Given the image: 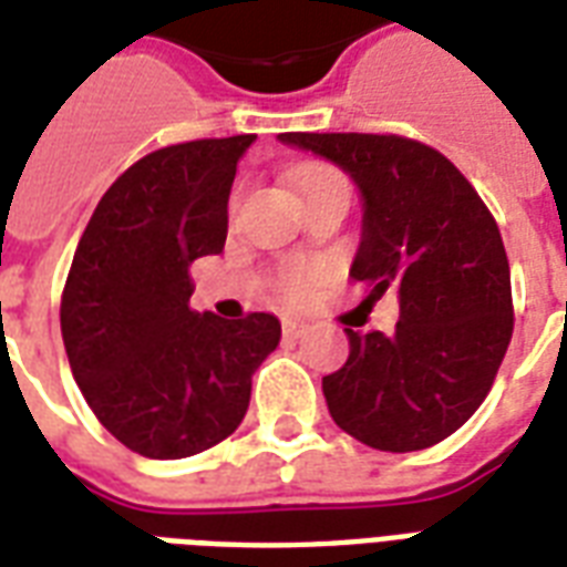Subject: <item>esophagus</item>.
<instances>
[{"label":"esophagus","instance_id":"esophagus-1","mask_svg":"<svg viewBox=\"0 0 567 567\" xmlns=\"http://www.w3.org/2000/svg\"><path fill=\"white\" fill-rule=\"evenodd\" d=\"M282 330H285V337L297 339V337H303L306 330H309V324H306V321H297V318H285Z\"/></svg>","mask_w":567,"mask_h":567}]
</instances>
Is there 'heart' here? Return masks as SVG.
<instances>
[{
	"instance_id": "b5f03b06",
	"label": "heart",
	"mask_w": 567,
	"mask_h": 567,
	"mask_svg": "<svg viewBox=\"0 0 567 567\" xmlns=\"http://www.w3.org/2000/svg\"><path fill=\"white\" fill-rule=\"evenodd\" d=\"M297 188H300L303 200L321 198V195H348L351 192L342 171H337L333 165H324V162L306 165L297 174ZM318 279H321V272H318L316 264H288L276 276V291H279L285 303H303L306 297L316 291Z\"/></svg>"
}]
</instances>
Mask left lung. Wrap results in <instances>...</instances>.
I'll return each instance as SVG.
<instances>
[{"mask_svg":"<svg viewBox=\"0 0 567 567\" xmlns=\"http://www.w3.org/2000/svg\"><path fill=\"white\" fill-rule=\"evenodd\" d=\"M324 155L363 195L351 279L369 300L400 295L384 337L346 327L351 354L321 381L330 417L358 442L409 454L456 433L496 381L514 333L511 267L493 213L460 167L402 134L285 132Z\"/></svg>","mask_w":567,"mask_h":567,"instance_id":"obj_1","label":"left lung"}]
</instances>
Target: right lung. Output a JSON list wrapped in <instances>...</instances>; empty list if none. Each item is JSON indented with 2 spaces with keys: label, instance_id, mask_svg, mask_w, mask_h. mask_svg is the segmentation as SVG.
<instances>
[{
  "label": "right lung",
  "instance_id": "right-lung-1",
  "mask_svg": "<svg viewBox=\"0 0 567 567\" xmlns=\"http://www.w3.org/2000/svg\"><path fill=\"white\" fill-rule=\"evenodd\" d=\"M251 141L204 137L137 158L99 200L62 288V342L83 400L150 460L225 442L282 337L267 312L225 321L188 306V267L225 246L230 183Z\"/></svg>",
  "mask_w": 567,
  "mask_h": 567
}]
</instances>
